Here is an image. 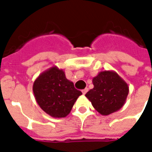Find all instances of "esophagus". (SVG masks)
<instances>
[{"instance_id":"esophagus-1","label":"esophagus","mask_w":152,"mask_h":152,"mask_svg":"<svg viewBox=\"0 0 152 152\" xmlns=\"http://www.w3.org/2000/svg\"><path fill=\"white\" fill-rule=\"evenodd\" d=\"M87 91H88V89H87V88H86V89H84L82 90V94H86V93H87Z\"/></svg>"}]
</instances>
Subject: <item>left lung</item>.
I'll return each mask as SVG.
<instances>
[{
  "mask_svg": "<svg viewBox=\"0 0 152 152\" xmlns=\"http://www.w3.org/2000/svg\"><path fill=\"white\" fill-rule=\"evenodd\" d=\"M94 88L86 97L102 115L117 112L124 106L129 94L127 83L113 71H104L93 79Z\"/></svg>",
  "mask_w": 152,
  "mask_h": 152,
  "instance_id": "8db88e82",
  "label": "left lung"
}]
</instances>
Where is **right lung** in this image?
<instances>
[{
	"label": "right lung",
	"instance_id": "add662e5",
	"mask_svg": "<svg viewBox=\"0 0 152 152\" xmlns=\"http://www.w3.org/2000/svg\"><path fill=\"white\" fill-rule=\"evenodd\" d=\"M32 89L40 108L54 118L66 116L76 99L82 94L75 89L73 82L66 79L63 70L55 66L38 76Z\"/></svg>",
	"mask_w": 152,
	"mask_h": 152
}]
</instances>
